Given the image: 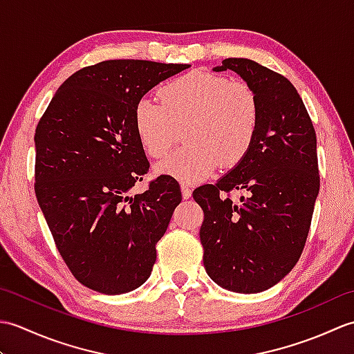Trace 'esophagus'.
I'll return each mask as SVG.
<instances>
[{"label": "esophagus", "mask_w": 354, "mask_h": 354, "mask_svg": "<svg viewBox=\"0 0 354 354\" xmlns=\"http://www.w3.org/2000/svg\"><path fill=\"white\" fill-rule=\"evenodd\" d=\"M181 192H183V198L184 199H189V198H192V187L189 185V184H185V183H183L181 184Z\"/></svg>", "instance_id": "1"}]
</instances>
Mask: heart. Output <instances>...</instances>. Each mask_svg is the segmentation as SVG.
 <instances>
[{
    "label": "heart",
    "instance_id": "b5f03b06",
    "mask_svg": "<svg viewBox=\"0 0 354 354\" xmlns=\"http://www.w3.org/2000/svg\"><path fill=\"white\" fill-rule=\"evenodd\" d=\"M162 103L149 97L133 111L135 131L146 153L161 158L184 131L187 146L156 165L162 175L198 183L217 165L232 167L250 152L260 123L254 89L222 74L190 71L160 88Z\"/></svg>",
    "mask_w": 354,
    "mask_h": 354
}]
</instances>
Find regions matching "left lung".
Listing matches in <instances>:
<instances>
[{"label": "left lung", "instance_id": "obj_1", "mask_svg": "<svg viewBox=\"0 0 354 354\" xmlns=\"http://www.w3.org/2000/svg\"><path fill=\"white\" fill-rule=\"evenodd\" d=\"M237 73L260 104L250 152L193 198L204 212L199 237L214 283L239 293L272 288L297 265L319 192L317 133L301 97L281 74L251 59L228 57L214 71ZM239 189L234 203L229 196Z\"/></svg>", "mask_w": 354, "mask_h": 354}]
</instances>
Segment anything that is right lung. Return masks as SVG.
<instances>
[{"instance_id":"1","label":"right lung","mask_w":354,"mask_h":354,"mask_svg":"<svg viewBox=\"0 0 354 354\" xmlns=\"http://www.w3.org/2000/svg\"><path fill=\"white\" fill-rule=\"evenodd\" d=\"M189 66L133 59L85 66L59 86L36 126L37 202L71 274L95 292L120 295L147 280L183 199L167 175L129 192L149 170L135 106Z\"/></svg>"}]
</instances>
